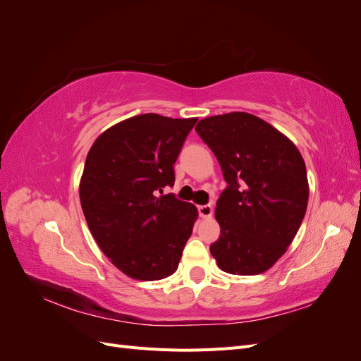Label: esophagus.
I'll use <instances>...</instances> for the list:
<instances>
[{
    "label": "esophagus",
    "instance_id": "1",
    "mask_svg": "<svg viewBox=\"0 0 361 361\" xmlns=\"http://www.w3.org/2000/svg\"><path fill=\"white\" fill-rule=\"evenodd\" d=\"M197 209H199V215L202 218H211L212 212H214V207L211 204H202L197 207Z\"/></svg>",
    "mask_w": 361,
    "mask_h": 361
}]
</instances>
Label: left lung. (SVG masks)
Segmentation results:
<instances>
[{
    "label": "left lung",
    "instance_id": "obj_1",
    "mask_svg": "<svg viewBox=\"0 0 361 361\" xmlns=\"http://www.w3.org/2000/svg\"><path fill=\"white\" fill-rule=\"evenodd\" d=\"M195 130L214 152L227 182L216 200L221 233L211 255L228 274L265 272L285 255L307 209L309 182L300 150L248 113L207 117Z\"/></svg>",
    "mask_w": 361,
    "mask_h": 361
}]
</instances>
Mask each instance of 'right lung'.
<instances>
[{"label": "right lung", "mask_w": 361, "mask_h": 361, "mask_svg": "<svg viewBox=\"0 0 361 361\" xmlns=\"http://www.w3.org/2000/svg\"><path fill=\"white\" fill-rule=\"evenodd\" d=\"M197 118L147 113L96 138L85 159L80 200L94 241L130 279L161 280L178 269L197 209L174 194V169Z\"/></svg>", "instance_id": "right-lung-1"}]
</instances>
